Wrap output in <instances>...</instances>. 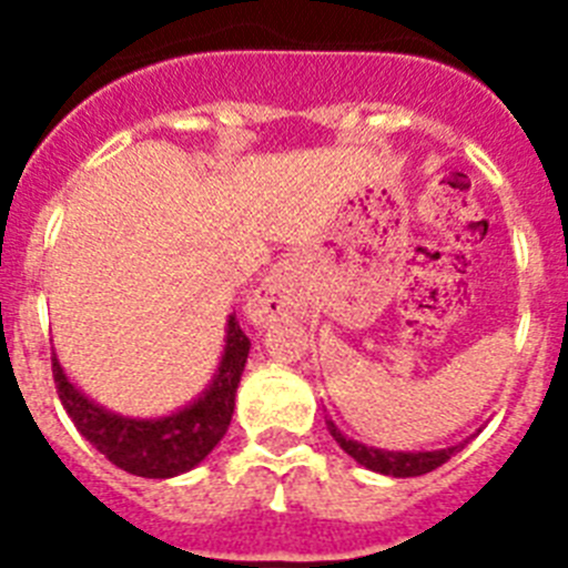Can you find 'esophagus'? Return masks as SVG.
<instances>
[{"label":"esophagus","mask_w":568,"mask_h":568,"mask_svg":"<svg viewBox=\"0 0 568 568\" xmlns=\"http://www.w3.org/2000/svg\"><path fill=\"white\" fill-rule=\"evenodd\" d=\"M304 307H307L304 278H301V270L293 258L278 261L247 301V313L253 324H270V321H278L284 315H301Z\"/></svg>","instance_id":"34e87169"}]
</instances>
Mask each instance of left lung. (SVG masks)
Instances as JSON below:
<instances>
[{"label": "left lung", "instance_id": "obj_1", "mask_svg": "<svg viewBox=\"0 0 568 568\" xmlns=\"http://www.w3.org/2000/svg\"><path fill=\"white\" fill-rule=\"evenodd\" d=\"M327 429L335 438V444H338L346 455H353L361 466L381 471V475H393V478H418V475L438 469L440 464H446L455 453L464 449V444H458L446 446V449H435V453H386V449H375V446L358 444V440L341 435V429L333 420H327Z\"/></svg>", "mask_w": 568, "mask_h": 568}]
</instances>
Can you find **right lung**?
<instances>
[{"label": "right lung", "mask_w": 568, "mask_h": 568, "mask_svg": "<svg viewBox=\"0 0 568 568\" xmlns=\"http://www.w3.org/2000/svg\"><path fill=\"white\" fill-rule=\"evenodd\" d=\"M250 338L239 327L235 315L227 321V344L222 364L215 369L213 384L190 406L164 418H124L104 406L84 398L70 384L62 364L53 355V381L64 413L77 424L84 440L119 469L139 478H175L202 464L213 446L227 433L235 409V389L247 364Z\"/></svg>", "instance_id": "add662e5"}]
</instances>
